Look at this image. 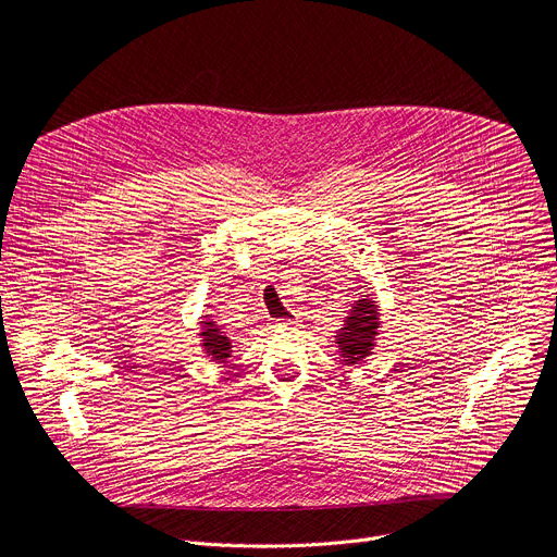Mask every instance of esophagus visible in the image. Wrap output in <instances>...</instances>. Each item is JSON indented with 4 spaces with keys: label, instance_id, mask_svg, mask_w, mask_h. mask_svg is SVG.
I'll return each mask as SVG.
<instances>
[{
    "label": "esophagus",
    "instance_id": "1",
    "mask_svg": "<svg viewBox=\"0 0 557 557\" xmlns=\"http://www.w3.org/2000/svg\"><path fill=\"white\" fill-rule=\"evenodd\" d=\"M293 324H295L293 320H280V322H277V326H282V329H288V326H293Z\"/></svg>",
    "mask_w": 557,
    "mask_h": 557
}]
</instances>
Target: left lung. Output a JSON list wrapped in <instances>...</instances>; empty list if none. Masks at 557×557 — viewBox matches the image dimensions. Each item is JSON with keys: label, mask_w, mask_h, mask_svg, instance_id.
<instances>
[{"label": "left lung", "mask_w": 557, "mask_h": 557, "mask_svg": "<svg viewBox=\"0 0 557 557\" xmlns=\"http://www.w3.org/2000/svg\"><path fill=\"white\" fill-rule=\"evenodd\" d=\"M376 320H379L376 304L370 297H363L352 306L350 317H346V324L337 335L339 352L346 363H359L370 355L374 346V337L379 335Z\"/></svg>", "instance_id": "8db88e82"}]
</instances>
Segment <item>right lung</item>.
Returning a JSON list of instances; mask_svg holds the SVG:
<instances>
[{
    "mask_svg": "<svg viewBox=\"0 0 557 557\" xmlns=\"http://www.w3.org/2000/svg\"><path fill=\"white\" fill-rule=\"evenodd\" d=\"M202 324H205V331L200 333V337L207 355L213 361H224L231 352V342L220 333V329L213 322H202Z\"/></svg>",
    "mask_w": 557,
    "mask_h": 557,
    "instance_id": "1",
    "label": "right lung"
}]
</instances>
